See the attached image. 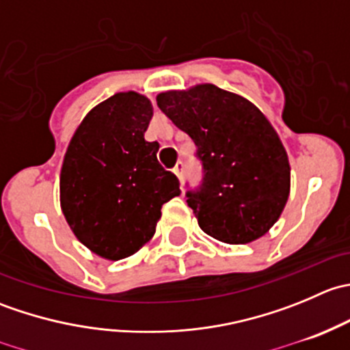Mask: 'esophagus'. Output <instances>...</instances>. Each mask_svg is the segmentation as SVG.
Segmentation results:
<instances>
[{
  "mask_svg": "<svg viewBox=\"0 0 350 350\" xmlns=\"http://www.w3.org/2000/svg\"><path fill=\"white\" fill-rule=\"evenodd\" d=\"M183 167H185V165H183V162H178V164L174 165V169H172V171H174V174L178 176V179L181 183H183Z\"/></svg>",
  "mask_w": 350,
  "mask_h": 350,
  "instance_id": "obj_1",
  "label": "esophagus"
}]
</instances>
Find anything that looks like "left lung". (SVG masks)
<instances>
[{
    "label": "left lung",
    "mask_w": 350,
    "mask_h": 350,
    "mask_svg": "<svg viewBox=\"0 0 350 350\" xmlns=\"http://www.w3.org/2000/svg\"><path fill=\"white\" fill-rule=\"evenodd\" d=\"M157 107L196 146L203 178L186 203L201 230L225 243L262 237L288 201L291 169L260 109L215 84L161 93Z\"/></svg>",
    "instance_id": "8db88e82"
}]
</instances>
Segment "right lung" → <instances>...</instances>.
Masks as SVG:
<instances>
[{
  "instance_id": "add662e5",
  "label": "right lung",
  "mask_w": 350,
  "mask_h": 350,
  "mask_svg": "<svg viewBox=\"0 0 350 350\" xmlns=\"http://www.w3.org/2000/svg\"><path fill=\"white\" fill-rule=\"evenodd\" d=\"M154 108L142 94H113L77 126L61 171L64 217L88 249L109 260L135 254L152 239L162 204L179 181L144 139Z\"/></svg>"
}]
</instances>
